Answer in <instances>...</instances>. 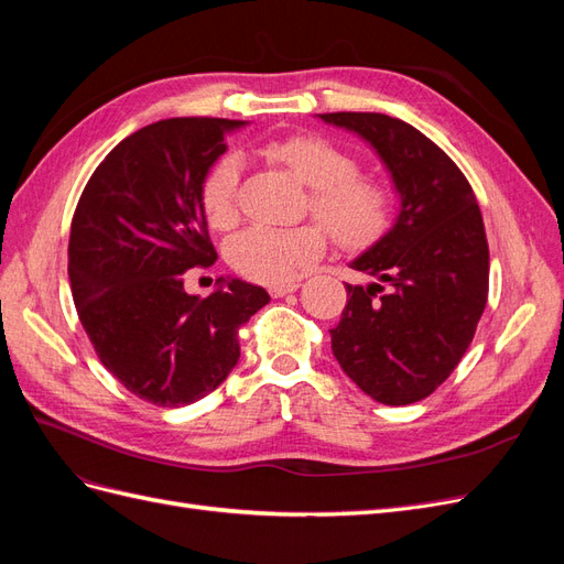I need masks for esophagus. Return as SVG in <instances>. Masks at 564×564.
I'll list each match as a JSON object with an SVG mask.
<instances>
[{
    "instance_id": "esophagus-1",
    "label": "esophagus",
    "mask_w": 564,
    "mask_h": 564,
    "mask_svg": "<svg viewBox=\"0 0 564 564\" xmlns=\"http://www.w3.org/2000/svg\"><path fill=\"white\" fill-rule=\"evenodd\" d=\"M301 284L299 282H286V284H272L268 292H270V296H275V299H280V296H286V294H292V292H296Z\"/></svg>"
}]
</instances>
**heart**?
Returning a JSON list of instances; mask_svg holds the SVG:
<instances>
[{
    "label": "heart",
    "instance_id": "1",
    "mask_svg": "<svg viewBox=\"0 0 564 564\" xmlns=\"http://www.w3.org/2000/svg\"><path fill=\"white\" fill-rule=\"evenodd\" d=\"M263 152L311 185L308 209L327 228L336 245L360 249L377 242L392 226L398 207L395 191L386 178L362 174L360 162L346 148L324 135L296 133L270 141ZM240 174L242 162L230 152L218 158L202 181V212L216 230H228L237 224ZM324 247H327V235L318 224L296 228L251 226L230 240L228 261L247 280L282 284L317 261Z\"/></svg>",
    "mask_w": 564,
    "mask_h": 564
}]
</instances>
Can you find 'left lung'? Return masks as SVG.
<instances>
[{
    "instance_id": "left-lung-1",
    "label": "left lung",
    "mask_w": 564,
    "mask_h": 564,
    "mask_svg": "<svg viewBox=\"0 0 564 564\" xmlns=\"http://www.w3.org/2000/svg\"><path fill=\"white\" fill-rule=\"evenodd\" d=\"M386 162L402 197L388 235L350 263L369 286L346 284L332 334L340 369L381 404H412L449 379L480 322L489 247L468 178L445 150L398 117L327 112Z\"/></svg>"
}]
</instances>
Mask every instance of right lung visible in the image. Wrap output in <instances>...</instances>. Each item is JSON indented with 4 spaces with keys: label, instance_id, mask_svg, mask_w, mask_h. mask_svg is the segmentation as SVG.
<instances>
[{
    "label": "right lung",
    "instance_id": "add662e5",
    "mask_svg": "<svg viewBox=\"0 0 564 564\" xmlns=\"http://www.w3.org/2000/svg\"><path fill=\"white\" fill-rule=\"evenodd\" d=\"M237 119L174 117L117 143L77 202L67 245L75 308L100 362L135 398L183 406L207 398L240 357V329L270 301L263 286L185 292L216 249L199 204ZM224 282V280H220Z\"/></svg>",
    "mask_w": 564,
    "mask_h": 564
}]
</instances>
